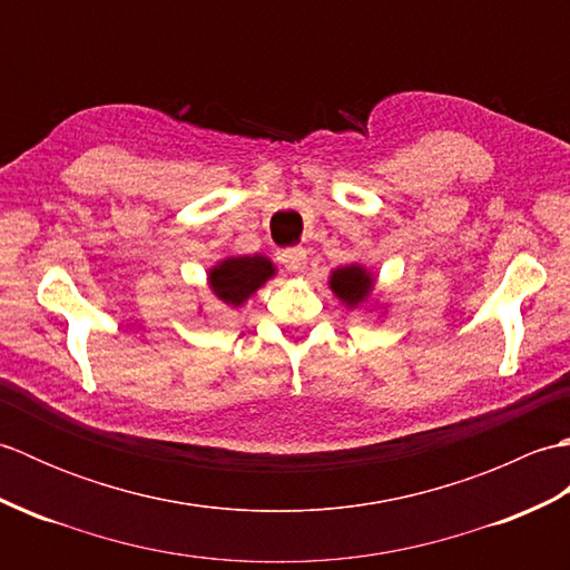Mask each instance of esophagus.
Masks as SVG:
<instances>
[{
	"mask_svg": "<svg viewBox=\"0 0 570 570\" xmlns=\"http://www.w3.org/2000/svg\"><path fill=\"white\" fill-rule=\"evenodd\" d=\"M306 249L304 247H288L282 252V264L288 272H304L306 269Z\"/></svg>",
	"mask_w": 570,
	"mask_h": 570,
	"instance_id": "obj_1",
	"label": "esophagus"
}]
</instances>
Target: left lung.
<instances>
[{
    "label": "left lung",
    "mask_w": 570,
    "mask_h": 570,
    "mask_svg": "<svg viewBox=\"0 0 570 570\" xmlns=\"http://www.w3.org/2000/svg\"><path fill=\"white\" fill-rule=\"evenodd\" d=\"M331 288L335 296L345 301L350 308H355L360 301H365L372 292V276L362 269L357 264L343 266V269H335L331 276Z\"/></svg>",
    "instance_id": "left-lung-1"
}]
</instances>
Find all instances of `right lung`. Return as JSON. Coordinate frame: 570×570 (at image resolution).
Segmentation results:
<instances>
[{
  "label": "right lung",
  "mask_w": 570,
  "mask_h": 570,
  "mask_svg": "<svg viewBox=\"0 0 570 570\" xmlns=\"http://www.w3.org/2000/svg\"><path fill=\"white\" fill-rule=\"evenodd\" d=\"M274 276V266L266 257H229L210 269L213 294L227 306H242L257 288Z\"/></svg>",
  "instance_id": "obj_1"
}]
</instances>
